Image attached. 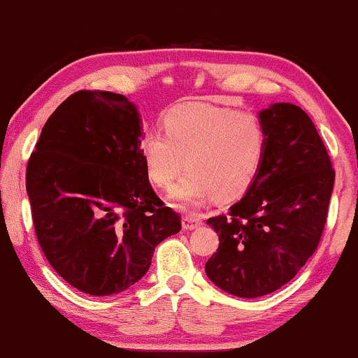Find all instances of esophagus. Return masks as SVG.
I'll list each match as a JSON object with an SVG mask.
<instances>
[{"label": "esophagus", "instance_id": "obj_1", "mask_svg": "<svg viewBox=\"0 0 358 358\" xmlns=\"http://www.w3.org/2000/svg\"><path fill=\"white\" fill-rule=\"evenodd\" d=\"M201 225V217L198 214H185L182 217L184 230H194Z\"/></svg>", "mask_w": 358, "mask_h": 358}]
</instances>
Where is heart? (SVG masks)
Instances as JSON below:
<instances>
[{
	"label": "heart",
	"instance_id": "1",
	"mask_svg": "<svg viewBox=\"0 0 358 358\" xmlns=\"http://www.w3.org/2000/svg\"><path fill=\"white\" fill-rule=\"evenodd\" d=\"M164 134L150 129L141 139L148 179L169 187L184 169L169 198L196 206L208 198L240 195L252 184L268 144L267 126L257 115L206 102H184L163 117Z\"/></svg>",
	"mask_w": 358,
	"mask_h": 358
}]
</instances>
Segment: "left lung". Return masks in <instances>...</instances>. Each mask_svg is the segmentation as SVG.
<instances>
[{
	"label": "left lung",
	"mask_w": 358,
	"mask_h": 358,
	"mask_svg": "<svg viewBox=\"0 0 358 358\" xmlns=\"http://www.w3.org/2000/svg\"><path fill=\"white\" fill-rule=\"evenodd\" d=\"M259 118L268 133L259 173L227 214L206 221L219 236L208 278L238 298H259L294 278L320 243L334 185L327 147L304 110L273 103Z\"/></svg>",
	"instance_id": "8db88e82"
}]
</instances>
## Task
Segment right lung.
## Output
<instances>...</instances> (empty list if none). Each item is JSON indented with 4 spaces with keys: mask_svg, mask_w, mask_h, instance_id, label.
Masks as SVG:
<instances>
[{
    "mask_svg": "<svg viewBox=\"0 0 358 358\" xmlns=\"http://www.w3.org/2000/svg\"><path fill=\"white\" fill-rule=\"evenodd\" d=\"M136 107L122 94L78 91L43 126L25 184L35 234L65 282L91 296L144 277L157 245L180 230L148 182Z\"/></svg>",
    "mask_w": 358,
    "mask_h": 358,
    "instance_id": "add662e5",
    "label": "right lung"
}]
</instances>
